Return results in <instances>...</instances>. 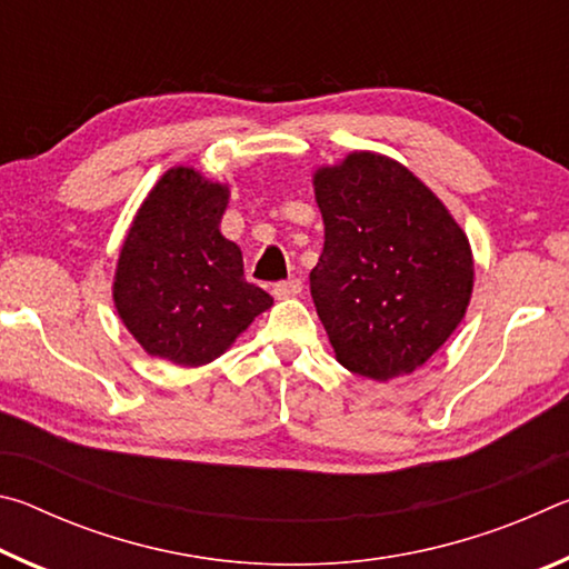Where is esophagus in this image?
I'll use <instances>...</instances> for the list:
<instances>
[{"mask_svg": "<svg viewBox=\"0 0 569 569\" xmlns=\"http://www.w3.org/2000/svg\"><path fill=\"white\" fill-rule=\"evenodd\" d=\"M303 291V283L298 278H288V281H278L273 286V296L276 298H293Z\"/></svg>", "mask_w": 569, "mask_h": 569, "instance_id": "34e87169", "label": "esophagus"}]
</instances>
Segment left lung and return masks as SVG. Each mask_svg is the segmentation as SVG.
Listing matches in <instances>:
<instances>
[{
	"label": "left lung",
	"instance_id": "left-lung-1",
	"mask_svg": "<svg viewBox=\"0 0 569 569\" xmlns=\"http://www.w3.org/2000/svg\"><path fill=\"white\" fill-rule=\"evenodd\" d=\"M313 186L326 240L311 296L336 359L373 381L411 373L465 319L467 236L413 172L373 152L321 168Z\"/></svg>",
	"mask_w": 569,
	"mask_h": 569
}]
</instances>
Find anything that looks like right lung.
Here are the masks:
<instances>
[{
    "mask_svg": "<svg viewBox=\"0 0 569 569\" xmlns=\"http://www.w3.org/2000/svg\"><path fill=\"white\" fill-rule=\"evenodd\" d=\"M228 188L172 168L132 220L114 273V306L150 356L178 366L213 361L273 306L246 281L240 248L220 236Z\"/></svg>",
    "mask_w": 569,
    "mask_h": 569,
    "instance_id": "add662e5",
    "label": "right lung"
}]
</instances>
